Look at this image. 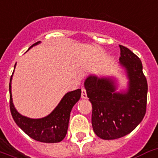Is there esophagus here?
<instances>
[{"label": "esophagus", "instance_id": "esophagus-1", "mask_svg": "<svg viewBox=\"0 0 158 158\" xmlns=\"http://www.w3.org/2000/svg\"><path fill=\"white\" fill-rule=\"evenodd\" d=\"M81 97L83 99H87V93H86L85 88H82V93H81Z\"/></svg>", "mask_w": 158, "mask_h": 158}]
</instances>
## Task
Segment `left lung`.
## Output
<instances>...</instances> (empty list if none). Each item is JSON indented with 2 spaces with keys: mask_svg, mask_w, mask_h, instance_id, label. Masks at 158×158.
Masks as SVG:
<instances>
[{
  "mask_svg": "<svg viewBox=\"0 0 158 158\" xmlns=\"http://www.w3.org/2000/svg\"><path fill=\"white\" fill-rule=\"evenodd\" d=\"M120 66L128 79L126 90L117 91L113 77L90 75L84 81L92 105L91 124L99 138L114 140L130 133L146 112L148 84L141 61L129 49L120 46Z\"/></svg>",
  "mask_w": 158,
  "mask_h": 158,
  "instance_id": "1",
  "label": "left lung"
}]
</instances>
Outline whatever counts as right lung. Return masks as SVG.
Returning <instances> with one entry per match:
<instances>
[{
    "label": "right lung",
    "mask_w": 158,
    "mask_h": 158,
    "mask_svg": "<svg viewBox=\"0 0 158 158\" xmlns=\"http://www.w3.org/2000/svg\"><path fill=\"white\" fill-rule=\"evenodd\" d=\"M40 42H38L32 45L29 50L33 46L39 44ZM15 67L16 64L14 66V69ZM13 75L9 82V106L12 116L16 124L26 134L34 140L44 143L60 142L61 140L64 139L67 134L70 114L74 105L80 99L81 89L69 91L67 94H65L63 99L56 106V108L48 116L39 119H32L22 116L14 107L11 92Z\"/></svg>",
    "instance_id": "obj_1"
}]
</instances>
